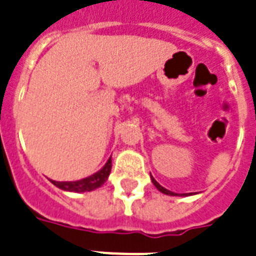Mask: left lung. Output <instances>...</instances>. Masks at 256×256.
Instances as JSON below:
<instances>
[{
    "label": "left lung",
    "mask_w": 256,
    "mask_h": 256,
    "mask_svg": "<svg viewBox=\"0 0 256 256\" xmlns=\"http://www.w3.org/2000/svg\"><path fill=\"white\" fill-rule=\"evenodd\" d=\"M150 179H152V183L155 184V187L158 188V190H159L162 194H166V195H170V196H179L178 194H175V192H172V191H170V190H167V188L162 187V186H160V184L158 183V182H156L154 178H152V176H150ZM183 195H187V194H183ZM190 195H192V194H190Z\"/></svg>",
    "instance_id": "1"
}]
</instances>
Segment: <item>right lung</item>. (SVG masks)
<instances>
[{"mask_svg": "<svg viewBox=\"0 0 256 256\" xmlns=\"http://www.w3.org/2000/svg\"><path fill=\"white\" fill-rule=\"evenodd\" d=\"M110 168H112V160L110 158L106 163V166L101 168L100 171L93 174V175L85 178V179L76 180V182H56V180H50L56 187H58L62 191L68 192H89L101 187L106 183L108 176L110 174Z\"/></svg>", "mask_w": 256, "mask_h": 256, "instance_id": "add662e5", "label": "right lung"}]
</instances>
